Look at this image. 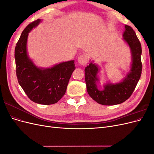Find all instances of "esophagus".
I'll return each instance as SVG.
<instances>
[{"instance_id": "1", "label": "esophagus", "mask_w": 154, "mask_h": 154, "mask_svg": "<svg viewBox=\"0 0 154 154\" xmlns=\"http://www.w3.org/2000/svg\"><path fill=\"white\" fill-rule=\"evenodd\" d=\"M88 57L86 54H82L78 58V62L82 66H85L87 63Z\"/></svg>"}]
</instances>
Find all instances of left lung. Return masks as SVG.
I'll return each instance as SVG.
<instances>
[{
	"label": "left lung",
	"instance_id": "8db88e82",
	"mask_svg": "<svg viewBox=\"0 0 154 154\" xmlns=\"http://www.w3.org/2000/svg\"><path fill=\"white\" fill-rule=\"evenodd\" d=\"M123 33L125 40L131 49L132 64L130 72L123 80L116 84H106L103 91L97 89L96 82L98 81L97 73L99 69L96 65L91 62L85 68V83L88 94L97 103L103 105L120 104L128 100L132 95L141 78L142 71L141 45L136 32L131 27L125 25Z\"/></svg>",
	"mask_w": 154,
	"mask_h": 154
}]
</instances>
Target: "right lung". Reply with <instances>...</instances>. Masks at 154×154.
Listing matches in <instances>:
<instances>
[{
    "instance_id": "1",
    "label": "right lung",
    "mask_w": 154,
    "mask_h": 154,
    "mask_svg": "<svg viewBox=\"0 0 154 154\" xmlns=\"http://www.w3.org/2000/svg\"><path fill=\"white\" fill-rule=\"evenodd\" d=\"M41 20L37 19L22 31L15 49L16 74L18 82L29 98L36 103H57L66 93L68 83L75 69L74 60L62 62L51 68L40 69L27 57V36Z\"/></svg>"
}]
</instances>
